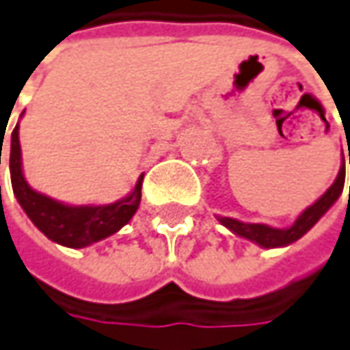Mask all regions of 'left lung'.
<instances>
[{
    "label": "left lung",
    "instance_id": "8db88e82",
    "mask_svg": "<svg viewBox=\"0 0 350 350\" xmlns=\"http://www.w3.org/2000/svg\"><path fill=\"white\" fill-rule=\"evenodd\" d=\"M349 165H350V147H349ZM345 185V159L343 165L339 168V174L335 178V182L325 191L316 203L305 208L301 215L297 216L293 224L289 228H272L266 224H249V222H239L235 218H228V216H216L218 222L226 226L228 230H232L235 235L245 237L253 243L260 245L265 249H274V247H287V245L295 243L297 239H301L303 235L312 228V226L322 218V216L335 205V201L341 197ZM350 199V189H349Z\"/></svg>",
    "mask_w": 350,
    "mask_h": 350
}]
</instances>
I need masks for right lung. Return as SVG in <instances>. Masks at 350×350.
I'll use <instances>...</instances> for the list:
<instances>
[{
	"instance_id": "obj_1",
	"label": "right lung",
	"mask_w": 350,
	"mask_h": 350,
	"mask_svg": "<svg viewBox=\"0 0 350 350\" xmlns=\"http://www.w3.org/2000/svg\"><path fill=\"white\" fill-rule=\"evenodd\" d=\"M1 165V147H0ZM9 170L11 185L18 205L23 206L26 216L42 234L65 247L82 249L88 245L97 243L109 235L116 234L135 215L142 201V182L144 174L137 178L135 187L124 199L111 205H66L57 199L32 189L23 174V155L18 142V122L11 134L9 149Z\"/></svg>"
}]
</instances>
